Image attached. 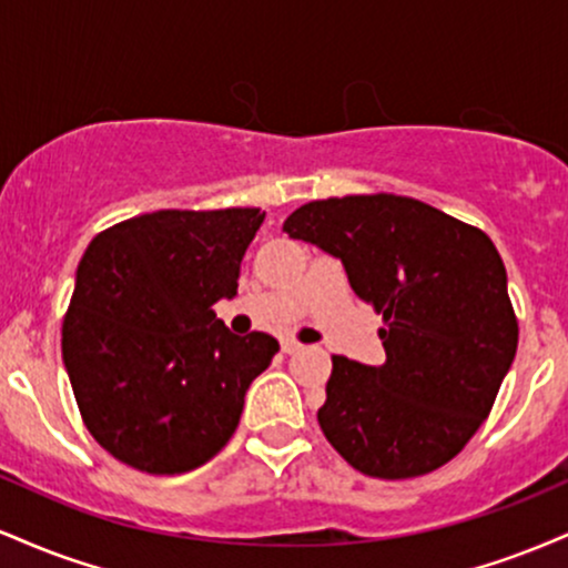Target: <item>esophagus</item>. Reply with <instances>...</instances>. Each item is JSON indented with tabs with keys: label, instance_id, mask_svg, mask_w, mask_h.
I'll use <instances>...</instances> for the list:
<instances>
[{
	"label": "esophagus",
	"instance_id": "obj_1",
	"mask_svg": "<svg viewBox=\"0 0 568 568\" xmlns=\"http://www.w3.org/2000/svg\"><path fill=\"white\" fill-rule=\"evenodd\" d=\"M302 347L304 344L296 342V338H283V342H280V349H283L285 355H293V352H298Z\"/></svg>",
	"mask_w": 568,
	"mask_h": 568
}]
</instances>
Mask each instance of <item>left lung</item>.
Masks as SVG:
<instances>
[{"instance_id":"left-lung-1","label":"left lung","mask_w":568,"mask_h":568,"mask_svg":"<svg viewBox=\"0 0 568 568\" xmlns=\"http://www.w3.org/2000/svg\"><path fill=\"white\" fill-rule=\"evenodd\" d=\"M283 232L342 258L382 315V366L334 355L317 410L355 470L403 480L452 462L484 425L518 349L499 251L478 226L400 194L306 202Z\"/></svg>"}]
</instances>
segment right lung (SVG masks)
Here are the masks:
<instances>
[{
  "instance_id": "1",
  "label": "right lung",
  "mask_w": 568,
  "mask_h": 568,
  "mask_svg": "<svg viewBox=\"0 0 568 568\" xmlns=\"http://www.w3.org/2000/svg\"><path fill=\"white\" fill-rule=\"evenodd\" d=\"M262 207L154 211L98 232L77 266L61 349L84 427L122 465L181 475L240 425L277 338L237 336L213 304L237 293Z\"/></svg>"
}]
</instances>
